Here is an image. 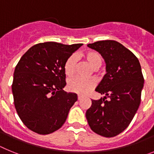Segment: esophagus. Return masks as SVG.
Returning a JSON list of instances; mask_svg holds the SVG:
<instances>
[{
	"label": "esophagus",
	"instance_id": "1",
	"mask_svg": "<svg viewBox=\"0 0 154 154\" xmlns=\"http://www.w3.org/2000/svg\"><path fill=\"white\" fill-rule=\"evenodd\" d=\"M83 98V96H82V95H78V99L79 100H80L81 99H82Z\"/></svg>",
	"mask_w": 154,
	"mask_h": 154
}]
</instances>
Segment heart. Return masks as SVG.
<instances>
[{"instance_id":"b5f03b06","label":"heart","mask_w":154,"mask_h":154,"mask_svg":"<svg viewBox=\"0 0 154 154\" xmlns=\"http://www.w3.org/2000/svg\"><path fill=\"white\" fill-rule=\"evenodd\" d=\"M82 57L84 61L94 70L101 67L103 64V57L98 51H88L82 54ZM76 62L77 58L75 55H71L66 59L64 65L65 75L69 77L74 75L76 70ZM96 85V80L93 78L89 79L75 78L70 79L68 82V89L72 92L79 94H85L92 90Z\"/></svg>"}]
</instances>
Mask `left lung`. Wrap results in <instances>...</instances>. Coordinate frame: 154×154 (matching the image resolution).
Returning a JSON list of instances; mask_svg holds the SVG:
<instances>
[{
	"label": "left lung",
	"instance_id": "8db88e82",
	"mask_svg": "<svg viewBox=\"0 0 154 154\" xmlns=\"http://www.w3.org/2000/svg\"><path fill=\"white\" fill-rule=\"evenodd\" d=\"M87 46L103 57L106 74L96 89L104 98L92 99L85 116L92 131L104 137H116L128 127L140 104L144 82L140 64L131 51L116 41H99Z\"/></svg>",
	"mask_w": 154,
	"mask_h": 154
}]
</instances>
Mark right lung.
<instances>
[{
    "label": "right lung",
    "instance_id": "add662e5",
    "mask_svg": "<svg viewBox=\"0 0 154 154\" xmlns=\"http://www.w3.org/2000/svg\"><path fill=\"white\" fill-rule=\"evenodd\" d=\"M82 45L38 43L30 48L16 65L14 103L22 123L31 131L46 135L65 123L77 95L62 90L66 85L64 65Z\"/></svg>",
    "mask_w": 154,
    "mask_h": 154
}]
</instances>
